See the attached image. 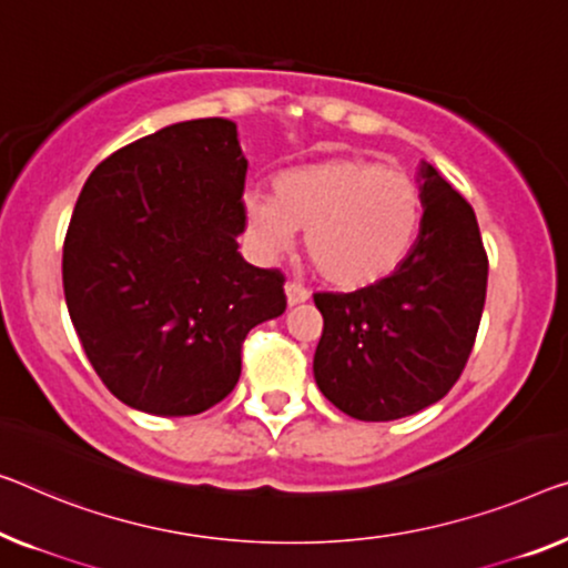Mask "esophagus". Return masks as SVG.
Segmentation results:
<instances>
[{"label": "esophagus", "instance_id": "34e87169", "mask_svg": "<svg viewBox=\"0 0 568 568\" xmlns=\"http://www.w3.org/2000/svg\"><path fill=\"white\" fill-rule=\"evenodd\" d=\"M308 291L303 287L301 283H285V298H287V306H298V303H306L308 301Z\"/></svg>", "mask_w": 568, "mask_h": 568}]
</instances>
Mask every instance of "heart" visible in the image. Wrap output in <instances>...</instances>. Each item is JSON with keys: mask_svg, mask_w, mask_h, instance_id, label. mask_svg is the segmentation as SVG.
I'll return each instance as SVG.
<instances>
[{"mask_svg": "<svg viewBox=\"0 0 568 568\" xmlns=\"http://www.w3.org/2000/svg\"><path fill=\"white\" fill-rule=\"evenodd\" d=\"M244 226L260 255L273 257L303 234L316 273L338 291H365L408 260L423 222L418 183L408 173L362 155L287 168L273 196L247 193Z\"/></svg>", "mask_w": 568, "mask_h": 568, "instance_id": "heart-1", "label": "heart"}]
</instances>
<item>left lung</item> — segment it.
I'll use <instances>...</instances> for the list:
<instances>
[{"instance_id":"8db88e82","label":"left lung","mask_w":568,"mask_h":568,"mask_svg":"<svg viewBox=\"0 0 568 568\" xmlns=\"http://www.w3.org/2000/svg\"><path fill=\"white\" fill-rule=\"evenodd\" d=\"M423 222L408 260L354 293H316L318 390L357 420H395L442 400L467 365L487 295L474 209L434 165L418 173Z\"/></svg>"}]
</instances>
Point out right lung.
Returning a JSON list of instances; mask_svg holds the SVG:
<instances>
[{
  "mask_svg": "<svg viewBox=\"0 0 568 568\" xmlns=\"http://www.w3.org/2000/svg\"><path fill=\"white\" fill-rule=\"evenodd\" d=\"M247 160L236 124L178 122L101 160L63 242V293L109 393L196 416L242 372L250 328L285 311V277L236 252Z\"/></svg>",
  "mask_w": 568,
  "mask_h": 568,
  "instance_id": "1",
  "label": "right lung"
}]
</instances>
